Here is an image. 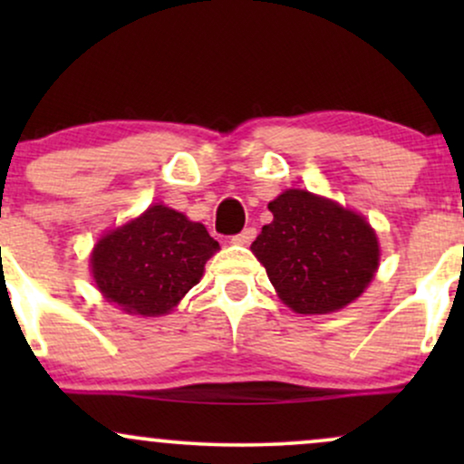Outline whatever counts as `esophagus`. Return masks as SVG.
Returning <instances> with one entry per match:
<instances>
[{
  "label": "esophagus",
  "instance_id": "34e87169",
  "mask_svg": "<svg viewBox=\"0 0 464 464\" xmlns=\"http://www.w3.org/2000/svg\"><path fill=\"white\" fill-rule=\"evenodd\" d=\"M257 236V228L255 227H246L244 231H239L237 236H233V244H250Z\"/></svg>",
  "mask_w": 464,
  "mask_h": 464
}]
</instances>
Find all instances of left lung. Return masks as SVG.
Segmentation results:
<instances>
[{
  "label": "left lung",
  "mask_w": 464,
  "mask_h": 464,
  "mask_svg": "<svg viewBox=\"0 0 464 464\" xmlns=\"http://www.w3.org/2000/svg\"><path fill=\"white\" fill-rule=\"evenodd\" d=\"M273 222L253 242L281 301L299 314H327L364 292L380 262L364 218L305 189H287L268 205Z\"/></svg>",
  "instance_id": "obj_1"
}]
</instances>
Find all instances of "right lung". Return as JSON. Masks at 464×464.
I'll return each instance as SVG.
<instances>
[{"label":"right lung","instance_id":"right-lung-1","mask_svg":"<svg viewBox=\"0 0 464 464\" xmlns=\"http://www.w3.org/2000/svg\"><path fill=\"white\" fill-rule=\"evenodd\" d=\"M216 250L218 242L200 222L154 205L100 239L92 270L106 301L129 314L159 316L198 284Z\"/></svg>","mask_w":464,"mask_h":464}]
</instances>
